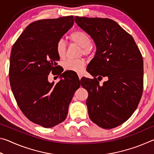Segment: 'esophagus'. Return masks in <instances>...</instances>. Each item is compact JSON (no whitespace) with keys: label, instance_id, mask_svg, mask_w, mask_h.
Segmentation results:
<instances>
[{"label":"esophagus","instance_id":"obj_1","mask_svg":"<svg viewBox=\"0 0 154 154\" xmlns=\"http://www.w3.org/2000/svg\"><path fill=\"white\" fill-rule=\"evenodd\" d=\"M78 77H79V79H81V78L82 77V74H80V73H79V74H78Z\"/></svg>","mask_w":154,"mask_h":154}]
</instances>
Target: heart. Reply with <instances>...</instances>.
<instances>
[{"label":"heart","mask_w":154,"mask_h":154,"mask_svg":"<svg viewBox=\"0 0 154 154\" xmlns=\"http://www.w3.org/2000/svg\"><path fill=\"white\" fill-rule=\"evenodd\" d=\"M72 42L82 48V54L88 56L92 54L91 44L92 40L90 36L83 31L77 30L72 32L69 36ZM56 51L60 58H63L66 53V44L63 39H60L56 44ZM85 66V61L83 59L66 60L63 62V67L66 71L81 72Z\"/></svg>","instance_id":"1"}]
</instances>
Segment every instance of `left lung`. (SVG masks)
Wrapping results in <instances>:
<instances>
[{
    "instance_id": "8db88e82",
    "label": "left lung",
    "mask_w": 154,
    "mask_h": 154,
    "mask_svg": "<svg viewBox=\"0 0 154 154\" xmlns=\"http://www.w3.org/2000/svg\"><path fill=\"white\" fill-rule=\"evenodd\" d=\"M75 21L96 46L88 66L94 79L83 77L81 81L88 92V115L98 126L113 128L130 118L141 98L143 56L133 37L115 21L78 16ZM103 76L108 81L100 85Z\"/></svg>"
}]
</instances>
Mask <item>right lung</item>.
<instances>
[{"instance_id": "1", "label": "right lung", "mask_w": 154, "mask_h": 154, "mask_svg": "<svg viewBox=\"0 0 154 154\" xmlns=\"http://www.w3.org/2000/svg\"><path fill=\"white\" fill-rule=\"evenodd\" d=\"M73 23L72 15L35 21L25 28L11 49L9 76L15 100L30 121L44 128L64 121L80 87V82L69 83L66 72L61 75V70L57 71L60 58L56 44ZM50 72L64 79L56 85L49 82Z\"/></svg>"}]
</instances>
